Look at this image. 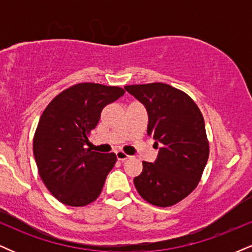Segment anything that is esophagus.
<instances>
[{"label":"esophagus","mask_w":252,"mask_h":252,"mask_svg":"<svg viewBox=\"0 0 252 252\" xmlns=\"http://www.w3.org/2000/svg\"><path fill=\"white\" fill-rule=\"evenodd\" d=\"M116 156H117V158L120 161H122V162H124V161H126V160H129V158H131V156L130 155H126V153L124 152H116Z\"/></svg>","instance_id":"obj_1"}]
</instances>
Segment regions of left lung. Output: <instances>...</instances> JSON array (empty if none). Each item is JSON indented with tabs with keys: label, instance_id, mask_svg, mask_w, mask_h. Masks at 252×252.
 <instances>
[{
	"label": "left lung",
	"instance_id": "left-lung-1",
	"mask_svg": "<svg viewBox=\"0 0 252 252\" xmlns=\"http://www.w3.org/2000/svg\"><path fill=\"white\" fill-rule=\"evenodd\" d=\"M124 89L146 106L147 132L155 140V162L143 161L134 179L138 194L149 204L169 207L190 194L200 181L210 154L205 122L189 94L168 84L126 85Z\"/></svg>",
	"mask_w": 252,
	"mask_h": 252
}]
</instances>
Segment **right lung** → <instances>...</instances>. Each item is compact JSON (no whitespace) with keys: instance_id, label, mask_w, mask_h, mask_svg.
<instances>
[{"instance_id":"add662e5","label":"right lung","mask_w":252,"mask_h":252,"mask_svg":"<svg viewBox=\"0 0 252 252\" xmlns=\"http://www.w3.org/2000/svg\"><path fill=\"white\" fill-rule=\"evenodd\" d=\"M118 86L80 83L63 90L43 110L34 134L33 153L40 178L52 195L80 207L99 196L117 158L85 148L100 112L124 94Z\"/></svg>"}]
</instances>
